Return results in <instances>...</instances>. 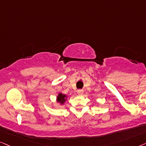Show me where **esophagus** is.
I'll return each instance as SVG.
<instances>
[{
	"instance_id": "1",
	"label": "esophagus",
	"mask_w": 146,
	"mask_h": 146,
	"mask_svg": "<svg viewBox=\"0 0 146 146\" xmlns=\"http://www.w3.org/2000/svg\"><path fill=\"white\" fill-rule=\"evenodd\" d=\"M83 92H84L83 89H79L77 91V93L79 95H82V94H83Z\"/></svg>"
}]
</instances>
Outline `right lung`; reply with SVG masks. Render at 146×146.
<instances>
[{
    "label": "right lung",
    "mask_w": 146,
    "mask_h": 146,
    "mask_svg": "<svg viewBox=\"0 0 146 146\" xmlns=\"http://www.w3.org/2000/svg\"><path fill=\"white\" fill-rule=\"evenodd\" d=\"M65 97H66V96L65 94L59 93L57 98V101L61 104H63L65 101Z\"/></svg>",
    "instance_id": "add662e5"
}]
</instances>
